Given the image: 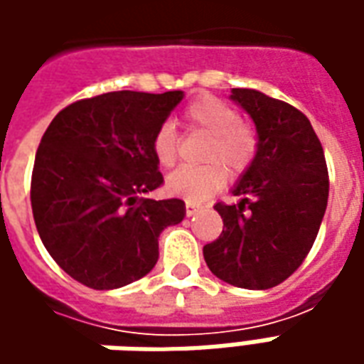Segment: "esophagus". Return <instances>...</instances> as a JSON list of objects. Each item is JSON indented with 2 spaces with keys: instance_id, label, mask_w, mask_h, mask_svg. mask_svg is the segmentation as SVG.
I'll return each instance as SVG.
<instances>
[{
  "instance_id": "obj_1",
  "label": "esophagus",
  "mask_w": 364,
  "mask_h": 364,
  "mask_svg": "<svg viewBox=\"0 0 364 364\" xmlns=\"http://www.w3.org/2000/svg\"><path fill=\"white\" fill-rule=\"evenodd\" d=\"M185 210H187V216H193V214H197L200 210V206L193 205V203H187L185 205Z\"/></svg>"
}]
</instances>
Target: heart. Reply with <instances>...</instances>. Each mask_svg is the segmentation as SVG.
Masks as SVG:
<instances>
[{
	"label": "heart",
	"instance_id": "obj_1",
	"mask_svg": "<svg viewBox=\"0 0 364 364\" xmlns=\"http://www.w3.org/2000/svg\"><path fill=\"white\" fill-rule=\"evenodd\" d=\"M185 122L193 130L213 136L205 151V161L210 164L179 167L167 177L166 189L169 195L197 205L224 187L227 166L230 173L240 175L252 166L257 154V136L252 127L242 122L236 107L214 95H198L191 101L185 109ZM151 151L161 167H171L177 161V134L171 124L158 128L151 140Z\"/></svg>",
	"mask_w": 364,
	"mask_h": 364
}]
</instances>
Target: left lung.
I'll return each mask as SVG.
<instances>
[{
  "instance_id": "8db88e82",
  "label": "left lung",
  "mask_w": 364,
  "mask_h": 364,
  "mask_svg": "<svg viewBox=\"0 0 364 364\" xmlns=\"http://www.w3.org/2000/svg\"><path fill=\"white\" fill-rule=\"evenodd\" d=\"M230 99L252 117L257 154L232 189L240 203L214 206L224 230L203 255L220 281L273 289L302 265L318 236L329 193L323 148L292 105L255 90H232Z\"/></svg>"
}]
</instances>
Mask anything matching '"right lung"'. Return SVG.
<instances>
[{
    "label": "right lung",
    "mask_w": 364,
    "mask_h": 364,
    "mask_svg": "<svg viewBox=\"0 0 364 364\" xmlns=\"http://www.w3.org/2000/svg\"><path fill=\"white\" fill-rule=\"evenodd\" d=\"M183 91H111L68 105L36 150L31 205L46 252L72 279L112 290L158 263V237L185 218L179 198L142 195L164 183L151 140Z\"/></svg>",
    "instance_id": "right-lung-1"
}]
</instances>
